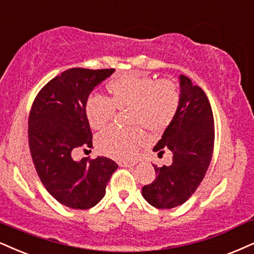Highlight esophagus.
I'll list each match as a JSON object with an SVG mask.
<instances>
[{
    "label": "esophagus",
    "mask_w": 254,
    "mask_h": 254,
    "mask_svg": "<svg viewBox=\"0 0 254 254\" xmlns=\"http://www.w3.org/2000/svg\"><path fill=\"white\" fill-rule=\"evenodd\" d=\"M119 165L121 166V167H132L135 164L134 162H119Z\"/></svg>",
    "instance_id": "esophagus-1"
}]
</instances>
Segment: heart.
Segmentation results:
<instances>
[{"instance_id": "b5f03b06", "label": "heart", "mask_w": 254, "mask_h": 254, "mask_svg": "<svg viewBox=\"0 0 254 254\" xmlns=\"http://www.w3.org/2000/svg\"><path fill=\"white\" fill-rule=\"evenodd\" d=\"M106 88L108 99L92 94L84 105L87 120L95 130L112 124L115 109L128 108V124L160 133L170 127L180 107L179 89L171 80H155L133 71L113 77ZM143 142L145 134L140 127L109 128L96 137L99 152L115 160H133Z\"/></svg>"}]
</instances>
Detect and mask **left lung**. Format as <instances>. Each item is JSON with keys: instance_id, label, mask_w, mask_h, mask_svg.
Returning a JSON list of instances; mask_svg holds the SVG:
<instances>
[{"instance_id": "8db88e82", "label": "left lung", "mask_w": 254, "mask_h": 254, "mask_svg": "<svg viewBox=\"0 0 254 254\" xmlns=\"http://www.w3.org/2000/svg\"><path fill=\"white\" fill-rule=\"evenodd\" d=\"M180 107L170 127L153 148L159 154L173 153L170 166L158 167L142 196L156 208L170 209L187 201L205 177L213 154L214 119L203 90L180 75Z\"/></svg>"}]
</instances>
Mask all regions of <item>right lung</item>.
I'll use <instances>...</instances> for the list:
<instances>
[{
    "label": "right lung",
    "mask_w": 254,
    "mask_h": 254,
    "mask_svg": "<svg viewBox=\"0 0 254 254\" xmlns=\"http://www.w3.org/2000/svg\"><path fill=\"white\" fill-rule=\"evenodd\" d=\"M115 69L70 68L40 90L28 120V141L35 170L46 190L62 205L88 209L106 194L117 162L106 156L74 161L71 153L92 147L84 105L92 90Z\"/></svg>",
    "instance_id": "add662e5"
}]
</instances>
